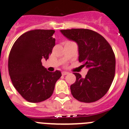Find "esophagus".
Returning <instances> with one entry per match:
<instances>
[{
    "label": "esophagus",
    "instance_id": "34e87169",
    "mask_svg": "<svg viewBox=\"0 0 129 129\" xmlns=\"http://www.w3.org/2000/svg\"><path fill=\"white\" fill-rule=\"evenodd\" d=\"M69 73L67 72H62V75H67V74H68Z\"/></svg>",
    "mask_w": 129,
    "mask_h": 129
}]
</instances>
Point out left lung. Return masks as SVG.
<instances>
[{
  "label": "left lung",
  "mask_w": 129,
  "mask_h": 129,
  "mask_svg": "<svg viewBox=\"0 0 129 129\" xmlns=\"http://www.w3.org/2000/svg\"><path fill=\"white\" fill-rule=\"evenodd\" d=\"M68 39L78 45L79 61L88 68L86 77L74 73L76 81L70 86L72 94L82 102H94L110 88L115 75V55L107 40L98 33L87 29L61 30Z\"/></svg>",
  "instance_id": "1"
}]
</instances>
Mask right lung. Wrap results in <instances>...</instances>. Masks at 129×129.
Wrapping results in <instances>:
<instances>
[{
  "label": "right lung",
  "mask_w": 129,
  "mask_h": 129,
  "mask_svg": "<svg viewBox=\"0 0 129 129\" xmlns=\"http://www.w3.org/2000/svg\"><path fill=\"white\" fill-rule=\"evenodd\" d=\"M54 30L35 29L21 35L11 49L8 70L13 85L27 101L38 103L52 96L60 71L50 72L42 66L55 46Z\"/></svg>",
  "instance_id": "obj_1"
}]
</instances>
